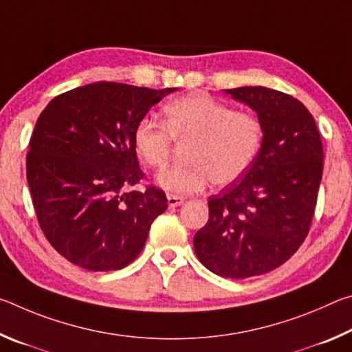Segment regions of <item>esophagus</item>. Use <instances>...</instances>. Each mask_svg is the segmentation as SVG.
I'll return each mask as SVG.
<instances>
[{"mask_svg": "<svg viewBox=\"0 0 352 352\" xmlns=\"http://www.w3.org/2000/svg\"><path fill=\"white\" fill-rule=\"evenodd\" d=\"M183 201H184V197H182V195H174V194L168 195V205L170 208L180 206V205H183Z\"/></svg>", "mask_w": 352, "mask_h": 352, "instance_id": "esophagus-1", "label": "esophagus"}]
</instances>
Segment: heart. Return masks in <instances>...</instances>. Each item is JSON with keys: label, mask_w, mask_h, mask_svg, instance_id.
Returning <instances> with one entry per match:
<instances>
[{"label": "heart", "mask_w": 352, "mask_h": 352, "mask_svg": "<svg viewBox=\"0 0 352 352\" xmlns=\"http://www.w3.org/2000/svg\"><path fill=\"white\" fill-rule=\"evenodd\" d=\"M264 126L250 111H234L230 105L204 93H192L164 107V124L142 118L133 130L136 155L147 166L163 169L177 144L186 162L162 172L157 184L168 192L192 194L212 180L230 186L245 174L261 151Z\"/></svg>", "instance_id": "1"}]
</instances>
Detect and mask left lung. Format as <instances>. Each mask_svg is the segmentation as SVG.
Masks as SVG:
<instances>
[{"label":"left lung","instance_id":"obj_1","mask_svg":"<svg viewBox=\"0 0 352 352\" xmlns=\"http://www.w3.org/2000/svg\"><path fill=\"white\" fill-rule=\"evenodd\" d=\"M226 94L264 126L261 151L241 182L208 200L210 219L194 236L208 270L242 279L276 269L311 228L323 175V144L314 116L290 94L241 87Z\"/></svg>","mask_w":352,"mask_h":352}]
</instances>
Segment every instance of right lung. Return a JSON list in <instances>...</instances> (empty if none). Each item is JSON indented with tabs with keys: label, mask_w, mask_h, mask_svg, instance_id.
<instances>
[{
	"label": "right lung",
	"mask_w": 352,
	"mask_h": 352,
	"mask_svg": "<svg viewBox=\"0 0 352 352\" xmlns=\"http://www.w3.org/2000/svg\"><path fill=\"white\" fill-rule=\"evenodd\" d=\"M177 88L96 82L58 94L35 124L26 160L40 228L65 259L91 272L119 270L144 248L164 190L142 180L133 146L140 119Z\"/></svg>",
	"instance_id": "right-lung-1"
}]
</instances>
